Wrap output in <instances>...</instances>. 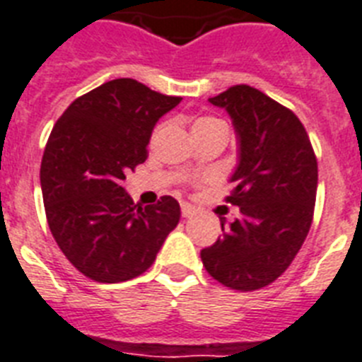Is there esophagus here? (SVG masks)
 <instances>
[{"label":"esophagus","instance_id":"1","mask_svg":"<svg viewBox=\"0 0 362 362\" xmlns=\"http://www.w3.org/2000/svg\"><path fill=\"white\" fill-rule=\"evenodd\" d=\"M197 214V210L187 202H182V216L184 217H193Z\"/></svg>","mask_w":362,"mask_h":362}]
</instances>
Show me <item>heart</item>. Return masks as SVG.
I'll use <instances>...</instances> for the list:
<instances>
[{
    "mask_svg": "<svg viewBox=\"0 0 362 362\" xmlns=\"http://www.w3.org/2000/svg\"><path fill=\"white\" fill-rule=\"evenodd\" d=\"M217 126H225L219 119H216V117H199V119L193 122V134L201 135V134H206V132L214 130V128H217Z\"/></svg>",
    "mask_w": 362,
    "mask_h": 362,
    "instance_id": "b5f03b06",
    "label": "heart"
}]
</instances>
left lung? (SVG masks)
Segmentation results:
<instances>
[{"instance_id": "obj_1", "label": "left lung", "mask_w": 362, "mask_h": 362, "mask_svg": "<svg viewBox=\"0 0 362 362\" xmlns=\"http://www.w3.org/2000/svg\"><path fill=\"white\" fill-rule=\"evenodd\" d=\"M227 110L238 139V165L227 202L240 217L202 249L211 277L251 292L281 277L313 225L318 161L301 120L249 85H234L208 100Z\"/></svg>"}]
</instances>
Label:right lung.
<instances>
[{"label": "right lung", "mask_w": 362, "mask_h": 362, "mask_svg": "<svg viewBox=\"0 0 362 362\" xmlns=\"http://www.w3.org/2000/svg\"><path fill=\"white\" fill-rule=\"evenodd\" d=\"M130 78L100 85L66 107L44 148L40 187L49 230L70 264L96 283H122L154 264L180 204H134L126 173L146 160L156 122L180 104Z\"/></svg>", "instance_id": "right-lung-1"}]
</instances>
